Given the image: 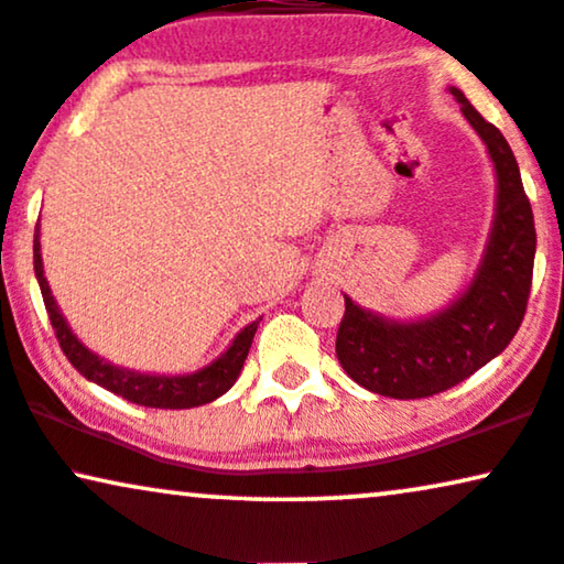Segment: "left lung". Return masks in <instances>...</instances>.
I'll return each mask as SVG.
<instances>
[{
  "mask_svg": "<svg viewBox=\"0 0 564 564\" xmlns=\"http://www.w3.org/2000/svg\"><path fill=\"white\" fill-rule=\"evenodd\" d=\"M451 93L497 171L495 224L479 273L447 310L416 323H395L344 296L346 312L335 338L346 375L398 401L437 395L502 354L523 323L531 294L536 226L518 161L502 132L458 88Z\"/></svg>",
  "mask_w": 564,
  "mask_h": 564,
  "instance_id": "8db88e82",
  "label": "left lung"
}]
</instances>
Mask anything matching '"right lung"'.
<instances>
[{
	"label": "right lung",
	"instance_id": "add662e5",
	"mask_svg": "<svg viewBox=\"0 0 564 564\" xmlns=\"http://www.w3.org/2000/svg\"><path fill=\"white\" fill-rule=\"evenodd\" d=\"M33 270H35V278H39L41 296H44L56 340H59L62 351L69 359V365H73L83 377H88L90 382L101 384V388L111 390V393L122 395L124 401L148 405V409H195V405H205L224 395L226 390L237 382L241 367H245L249 346H252V338L260 325V319L249 323L245 330L234 338V344L226 348L216 361H213V365L197 369V372L192 375L169 377V375L134 372V369L117 367L111 365V361L101 359L98 354H93L90 348H85L80 340H77V335L69 330L67 319L62 317L59 306H56L52 296V289H48L46 283L44 262H41L39 229H35V239H33Z\"/></svg>",
	"mask_w": 564,
	"mask_h": 564
}]
</instances>
